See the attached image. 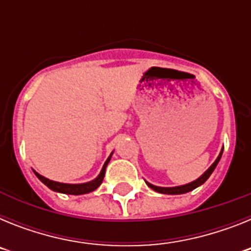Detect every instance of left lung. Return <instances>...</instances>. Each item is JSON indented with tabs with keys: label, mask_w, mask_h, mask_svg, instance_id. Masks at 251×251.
<instances>
[{
	"label": "left lung",
	"mask_w": 251,
	"mask_h": 251,
	"mask_svg": "<svg viewBox=\"0 0 251 251\" xmlns=\"http://www.w3.org/2000/svg\"><path fill=\"white\" fill-rule=\"evenodd\" d=\"M221 154H223V151L220 152V154H219V157L216 158V161L214 162L211 165V167L208 168L207 171H206L205 174L202 175L201 177H199V178L196 179V181H194V182L191 183H187V185H183V186H178V187H157V186H153L151 185V183L146 182L148 186H150L152 190H154V191L159 192V194H166V195H181V194H186V192H190L192 191V190H195L196 187H199V186H201L202 183H205L206 179L210 177V175L212 174V171L215 170V167L217 166V163H219V161H220L221 158Z\"/></svg>",
	"instance_id": "obj_1"
}]
</instances>
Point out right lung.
Instances as JSON below:
<instances>
[{
  "label": "right lung",
  "instance_id": "right-lung-1",
  "mask_svg": "<svg viewBox=\"0 0 251 251\" xmlns=\"http://www.w3.org/2000/svg\"><path fill=\"white\" fill-rule=\"evenodd\" d=\"M112 157V154H110ZM110 157L105 161L104 163L103 168H101V172L98 177L90 182H86V183H79V185H69V183H60V182H55V181H51V179L45 178L44 176L39 175L37 172H35V175L37 176V178L41 181L43 183H45L49 188H51L52 191H56V192H61V194H66V195H83V194H89V192L94 191L99 186L101 185L103 182V178H104V175H105V167L106 165L109 163L110 161Z\"/></svg>",
  "mask_w": 251,
  "mask_h": 251
}]
</instances>
